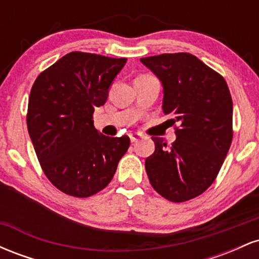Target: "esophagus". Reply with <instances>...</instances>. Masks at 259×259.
<instances>
[{
  "label": "esophagus",
  "mask_w": 259,
  "mask_h": 259,
  "mask_svg": "<svg viewBox=\"0 0 259 259\" xmlns=\"http://www.w3.org/2000/svg\"><path fill=\"white\" fill-rule=\"evenodd\" d=\"M129 136H130V141H132L133 144L134 142H138L139 140L141 139V135H140V134H130Z\"/></svg>",
  "instance_id": "obj_1"
}]
</instances>
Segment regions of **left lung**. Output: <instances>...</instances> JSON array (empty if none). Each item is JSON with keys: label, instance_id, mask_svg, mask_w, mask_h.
Listing matches in <instances>:
<instances>
[{"label": "left lung", "instance_id": "1", "mask_svg": "<svg viewBox=\"0 0 259 259\" xmlns=\"http://www.w3.org/2000/svg\"><path fill=\"white\" fill-rule=\"evenodd\" d=\"M159 79L162 109L171 115L177 140L154 138L145 162L151 185L173 202L197 197L213 184L233 140V100L224 78L190 53L140 58Z\"/></svg>", "mask_w": 259, "mask_h": 259}]
</instances>
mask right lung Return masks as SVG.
<instances>
[{"instance_id":"right-lung-1","label":"right lung","mask_w":259,"mask_h":259,"mask_svg":"<svg viewBox=\"0 0 259 259\" xmlns=\"http://www.w3.org/2000/svg\"><path fill=\"white\" fill-rule=\"evenodd\" d=\"M125 63L126 58L70 52L32 85L29 135L46 177L64 194L89 197L105 189L130 146L129 136L103 135L92 119Z\"/></svg>"}]
</instances>
